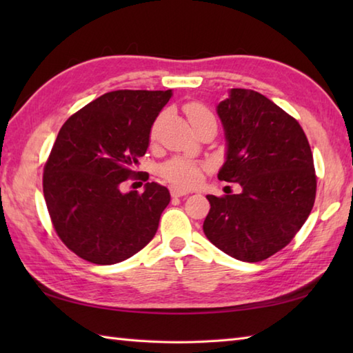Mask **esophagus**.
I'll list each match as a JSON object with an SVG mask.
<instances>
[{"label": "esophagus", "mask_w": 353, "mask_h": 353, "mask_svg": "<svg viewBox=\"0 0 353 353\" xmlns=\"http://www.w3.org/2000/svg\"><path fill=\"white\" fill-rule=\"evenodd\" d=\"M170 192L172 197H182V196H186V194H190V191L181 188V186H171Z\"/></svg>", "instance_id": "1"}]
</instances>
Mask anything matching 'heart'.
<instances>
[{"label":"heart","mask_w":353,"mask_h":353,"mask_svg":"<svg viewBox=\"0 0 353 353\" xmlns=\"http://www.w3.org/2000/svg\"><path fill=\"white\" fill-rule=\"evenodd\" d=\"M185 114L188 117L190 123L192 124L194 129L201 123L208 121V119H215L212 112L209 110L203 103L199 101H190L185 104ZM157 129H159V119H156L150 130V138L154 139L157 134ZM206 168L205 163H200L196 161L186 159V157H172L167 163L162 165L161 174L170 183L181 186V188H192L200 183L201 177H203V171Z\"/></svg>","instance_id":"b5f03b06"}]
</instances>
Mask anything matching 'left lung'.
I'll use <instances>...</instances> for the list:
<instances>
[{
    "mask_svg": "<svg viewBox=\"0 0 353 353\" xmlns=\"http://www.w3.org/2000/svg\"><path fill=\"white\" fill-rule=\"evenodd\" d=\"M228 159L219 172L241 194L206 196L203 232L229 256L259 262L282 250L311 214L317 191L308 138L294 117L250 89L219 104Z\"/></svg>",
    "mask_w": 353,
    "mask_h": 353,
    "instance_id": "8db88e82",
    "label": "left lung"
}]
</instances>
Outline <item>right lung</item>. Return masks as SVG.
I'll list each match as a JSON object with an SVG mask.
<instances>
[{"instance_id":"right-lung-1","label":"right lung","mask_w":353,"mask_h":353,"mask_svg":"<svg viewBox=\"0 0 353 353\" xmlns=\"http://www.w3.org/2000/svg\"><path fill=\"white\" fill-rule=\"evenodd\" d=\"M168 91L119 89L66 119L43 165V197L62 243L88 262L110 265L152 241L170 203L165 186L121 192L145 154L150 129L168 103Z\"/></svg>"}]
</instances>
